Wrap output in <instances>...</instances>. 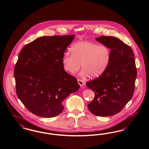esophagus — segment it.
Instances as JSON below:
<instances>
[{
	"label": "esophagus",
	"instance_id": "1",
	"mask_svg": "<svg viewBox=\"0 0 149 149\" xmlns=\"http://www.w3.org/2000/svg\"><path fill=\"white\" fill-rule=\"evenodd\" d=\"M77 82H78V83L79 84V85H80V87H83L84 85H85V83H84V81H83L82 80L77 79Z\"/></svg>",
	"mask_w": 149,
	"mask_h": 149
}]
</instances>
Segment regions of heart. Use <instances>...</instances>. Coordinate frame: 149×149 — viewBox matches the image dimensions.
Wrapping results in <instances>:
<instances>
[{
	"instance_id": "obj_1",
	"label": "heart",
	"mask_w": 149,
	"mask_h": 149,
	"mask_svg": "<svg viewBox=\"0 0 149 149\" xmlns=\"http://www.w3.org/2000/svg\"><path fill=\"white\" fill-rule=\"evenodd\" d=\"M72 54H64L62 63L64 70L74 74L83 69L79 75L83 78L99 77L105 72L111 59V49L107 45L82 41L73 44Z\"/></svg>"
}]
</instances>
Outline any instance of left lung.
<instances>
[{"label":"left lung","mask_w":149,"mask_h":149,"mask_svg":"<svg viewBox=\"0 0 149 149\" xmlns=\"http://www.w3.org/2000/svg\"><path fill=\"white\" fill-rule=\"evenodd\" d=\"M96 40L111 49V59L101 76L86 83L95 93L88 107L96 116H109L119 113L132 97L137 76L135 56L131 48L116 37Z\"/></svg>","instance_id":"left-lung-1"}]
</instances>
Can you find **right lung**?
Here are the masks:
<instances>
[{
    "instance_id": "right-lung-1",
    "label": "right lung",
    "mask_w": 149,
    "mask_h": 149,
    "mask_svg": "<svg viewBox=\"0 0 149 149\" xmlns=\"http://www.w3.org/2000/svg\"><path fill=\"white\" fill-rule=\"evenodd\" d=\"M75 35L44 36L21 50L14 68L19 99L30 112L42 118L61 113L63 101L80 88L63 67L62 59Z\"/></svg>"
}]
</instances>
